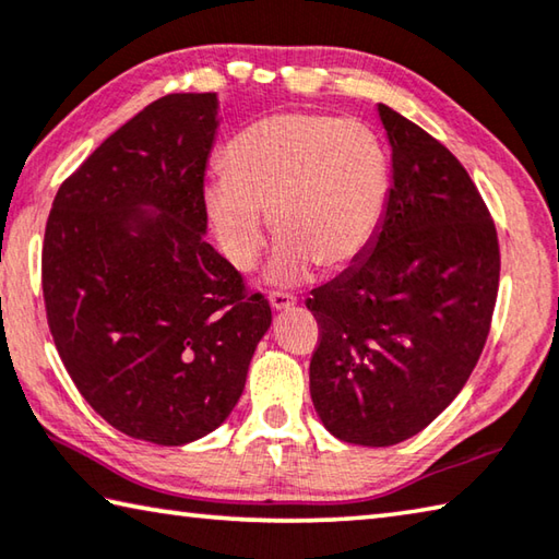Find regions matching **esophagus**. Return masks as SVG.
<instances>
[{
    "label": "esophagus",
    "mask_w": 559,
    "mask_h": 559,
    "mask_svg": "<svg viewBox=\"0 0 559 559\" xmlns=\"http://www.w3.org/2000/svg\"><path fill=\"white\" fill-rule=\"evenodd\" d=\"M269 302H271L273 310H288V308L296 306V298L288 296V293H271Z\"/></svg>",
    "instance_id": "34e87169"
}]
</instances>
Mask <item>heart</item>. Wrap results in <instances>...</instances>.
Instances as JSON below:
<instances>
[{
  "mask_svg": "<svg viewBox=\"0 0 559 559\" xmlns=\"http://www.w3.org/2000/svg\"><path fill=\"white\" fill-rule=\"evenodd\" d=\"M222 170L202 190L217 247L249 271L266 247L273 210L281 239L273 283L308 278L314 263L330 273L357 266L389 210V156L361 121L306 111L263 117L231 136Z\"/></svg>",
  "mask_w": 559,
  "mask_h": 559,
  "instance_id": "heart-1",
  "label": "heart"
}]
</instances>
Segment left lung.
Returning a JSON list of instances; mask_svg holds the SVG:
<instances>
[{
  "instance_id": "8db88e82",
  "label": "left lung",
  "mask_w": 559,
  "mask_h": 559,
  "mask_svg": "<svg viewBox=\"0 0 559 559\" xmlns=\"http://www.w3.org/2000/svg\"><path fill=\"white\" fill-rule=\"evenodd\" d=\"M391 144L383 227L357 266L312 290L322 328L310 395L334 438L389 448L464 389L499 293V239L479 190L440 141L379 105Z\"/></svg>"
}]
</instances>
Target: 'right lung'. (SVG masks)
Instances as JSON below:
<instances>
[{
	"label": "right lung",
	"mask_w": 559,
	"mask_h": 559,
	"mask_svg": "<svg viewBox=\"0 0 559 559\" xmlns=\"http://www.w3.org/2000/svg\"><path fill=\"white\" fill-rule=\"evenodd\" d=\"M215 93L166 95L58 188L40 278L48 328L97 415L178 448L229 418L271 328L261 293L212 249L202 205Z\"/></svg>",
	"instance_id": "add662e5"
}]
</instances>
